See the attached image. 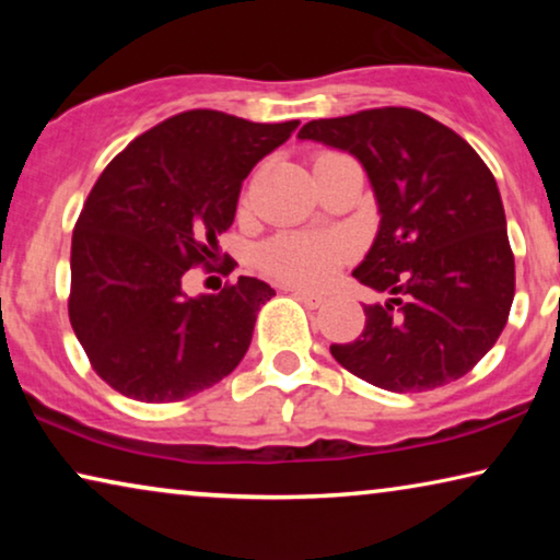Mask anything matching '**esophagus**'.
Segmentation results:
<instances>
[{
  "mask_svg": "<svg viewBox=\"0 0 560 560\" xmlns=\"http://www.w3.org/2000/svg\"><path fill=\"white\" fill-rule=\"evenodd\" d=\"M290 293H293L298 301H303L308 308H318V305H324V295L318 293H311V290H303V288H288Z\"/></svg>",
  "mask_w": 560,
  "mask_h": 560,
  "instance_id": "34e87169",
  "label": "esophagus"
}]
</instances>
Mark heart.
<instances>
[{
  "label": "heart",
  "instance_id": "1",
  "mask_svg": "<svg viewBox=\"0 0 560 560\" xmlns=\"http://www.w3.org/2000/svg\"><path fill=\"white\" fill-rule=\"evenodd\" d=\"M336 158V152H320L313 167ZM347 242L334 234H280L262 249V267L275 278L295 285H320L347 259Z\"/></svg>",
  "mask_w": 560,
  "mask_h": 560
}]
</instances>
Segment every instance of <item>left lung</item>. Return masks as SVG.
<instances>
[{
	"instance_id": "left-lung-1",
	"label": "left lung",
	"mask_w": 560,
	"mask_h": 560,
	"mask_svg": "<svg viewBox=\"0 0 560 560\" xmlns=\"http://www.w3.org/2000/svg\"><path fill=\"white\" fill-rule=\"evenodd\" d=\"M298 137L354 155L380 209L354 278L389 298L364 305L359 339L331 343L336 362L389 393L464 377L500 339L515 298L508 221L485 160L405 106L313 119Z\"/></svg>"
}]
</instances>
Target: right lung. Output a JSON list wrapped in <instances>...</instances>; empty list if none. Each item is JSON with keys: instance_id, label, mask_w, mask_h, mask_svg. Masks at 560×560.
Instances as JSON below:
<instances>
[{"instance_id": "right-lung-1", "label": "right lung", "mask_w": 560, "mask_h": 560, "mask_svg": "<svg viewBox=\"0 0 560 560\" xmlns=\"http://www.w3.org/2000/svg\"><path fill=\"white\" fill-rule=\"evenodd\" d=\"M298 125L190 109L104 167L73 229L68 316L106 385L140 402H178L242 362L275 290L242 275L217 295L188 298L183 275L211 267L244 178Z\"/></svg>"}]
</instances>
